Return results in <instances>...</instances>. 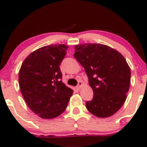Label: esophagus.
Masks as SVG:
<instances>
[{
    "label": "esophagus",
    "mask_w": 147,
    "mask_h": 147,
    "mask_svg": "<svg viewBox=\"0 0 147 147\" xmlns=\"http://www.w3.org/2000/svg\"><path fill=\"white\" fill-rule=\"evenodd\" d=\"M82 86H83V83H82V82H81L80 81V82H79L78 85H77V88L78 89V90H79V89L82 87Z\"/></svg>",
    "instance_id": "34e87169"
}]
</instances>
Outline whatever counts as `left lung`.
I'll list each match as a JSON object with an SVG mask.
<instances>
[{
  "instance_id": "8db88e82",
  "label": "left lung",
  "mask_w": 147,
  "mask_h": 147,
  "mask_svg": "<svg viewBox=\"0 0 147 147\" xmlns=\"http://www.w3.org/2000/svg\"><path fill=\"white\" fill-rule=\"evenodd\" d=\"M74 57L85 69L93 98L86 103L89 112L98 117L117 113L127 97L131 69L124 57L115 49L99 43L75 45Z\"/></svg>"
}]
</instances>
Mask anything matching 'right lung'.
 <instances>
[{"instance_id": "right-lung-1", "label": "right lung", "mask_w": 147, "mask_h": 147, "mask_svg": "<svg viewBox=\"0 0 147 147\" xmlns=\"http://www.w3.org/2000/svg\"><path fill=\"white\" fill-rule=\"evenodd\" d=\"M68 46L49 45L25 58L18 74L21 92L28 107L40 117L52 119L65 110L73 90L61 81L60 64Z\"/></svg>"}]
</instances>
